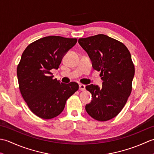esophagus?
I'll use <instances>...</instances> for the list:
<instances>
[{
    "mask_svg": "<svg viewBox=\"0 0 154 154\" xmlns=\"http://www.w3.org/2000/svg\"><path fill=\"white\" fill-rule=\"evenodd\" d=\"M85 89V85L83 84H80L79 85V90L80 91H84Z\"/></svg>",
    "mask_w": 154,
    "mask_h": 154,
    "instance_id": "1",
    "label": "esophagus"
}]
</instances>
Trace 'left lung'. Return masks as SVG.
Masks as SVG:
<instances>
[{"label":"left lung","mask_w":154,"mask_h":154,"mask_svg":"<svg viewBox=\"0 0 154 154\" xmlns=\"http://www.w3.org/2000/svg\"><path fill=\"white\" fill-rule=\"evenodd\" d=\"M89 55L94 69L100 71L103 85L91 84L86 89L92 100L85 106L87 112L99 121H106L119 114L132 91L134 65L128 48L119 41L104 34L78 40Z\"/></svg>","instance_id":"obj_1"}]
</instances>
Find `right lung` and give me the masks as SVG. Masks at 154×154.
Listing matches in <instances>:
<instances>
[{
    "instance_id": "right-lung-1",
    "label": "right lung",
    "mask_w": 154,
    "mask_h": 154,
    "mask_svg": "<svg viewBox=\"0 0 154 154\" xmlns=\"http://www.w3.org/2000/svg\"><path fill=\"white\" fill-rule=\"evenodd\" d=\"M76 38L51 35L39 39L25 49L17 67L19 89L29 109L43 119L56 117L66 100L79 89L75 82L60 83L50 72L57 69Z\"/></svg>"
}]
</instances>
